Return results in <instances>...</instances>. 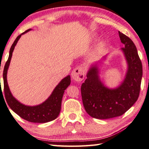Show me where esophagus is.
<instances>
[{
	"label": "esophagus",
	"mask_w": 149,
	"mask_h": 149,
	"mask_svg": "<svg viewBox=\"0 0 149 149\" xmlns=\"http://www.w3.org/2000/svg\"><path fill=\"white\" fill-rule=\"evenodd\" d=\"M71 77L72 79L77 82H81L85 77V71L82 67H77L73 69L71 72Z\"/></svg>",
	"instance_id": "34e87169"
}]
</instances>
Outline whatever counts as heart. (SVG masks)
I'll return each mask as SVG.
<instances>
[{
  "label": "heart",
  "instance_id": "obj_1",
  "mask_svg": "<svg viewBox=\"0 0 149 149\" xmlns=\"http://www.w3.org/2000/svg\"><path fill=\"white\" fill-rule=\"evenodd\" d=\"M106 47V43L104 41H101L98 43L97 46L95 50V54L97 56L100 55L103 52V50L105 49Z\"/></svg>",
  "mask_w": 149,
  "mask_h": 149
}]
</instances>
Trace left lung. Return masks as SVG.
<instances>
[{
  "mask_svg": "<svg viewBox=\"0 0 149 149\" xmlns=\"http://www.w3.org/2000/svg\"><path fill=\"white\" fill-rule=\"evenodd\" d=\"M120 49L127 65L125 78L118 86L109 88L100 78V66L108 55L89 65L87 78L81 86L83 104L89 116L95 119H106L124 114L138 99L143 67L136 47L127 36L119 31Z\"/></svg>",
  "mask_w": 149,
  "mask_h": 149,
  "instance_id": "1",
  "label": "left lung"
}]
</instances>
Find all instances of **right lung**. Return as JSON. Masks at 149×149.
<instances>
[{"instance_id": "obj_1", "label": "right lung", "mask_w": 149, "mask_h": 149, "mask_svg": "<svg viewBox=\"0 0 149 149\" xmlns=\"http://www.w3.org/2000/svg\"><path fill=\"white\" fill-rule=\"evenodd\" d=\"M30 30H32V29L27 30L24 32L22 33L21 35L17 36L10 48L9 57L5 64L3 71L4 95L10 108L21 118L32 123H44L56 119L60 114L63 95L67 87L71 84V77H70V75H68L63 78L55 87L54 90L52 91L50 96L47 98V99L40 104L36 106L25 105L19 102L13 96L8 84V70L9 68L13 50L19 39L22 35Z\"/></svg>"}]
</instances>
